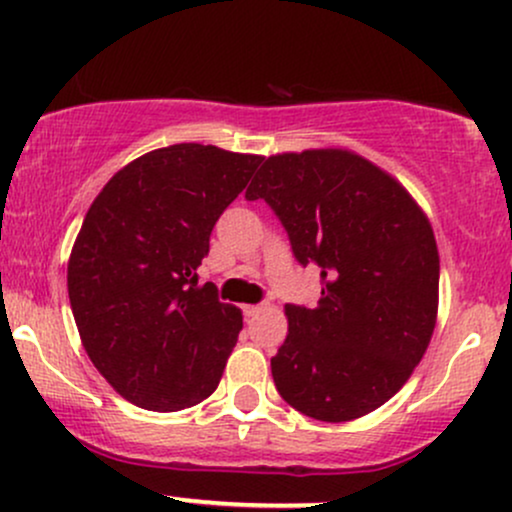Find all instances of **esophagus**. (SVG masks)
Instances as JSON below:
<instances>
[{"mask_svg":"<svg viewBox=\"0 0 512 512\" xmlns=\"http://www.w3.org/2000/svg\"><path fill=\"white\" fill-rule=\"evenodd\" d=\"M264 308H267V305H243V313H245V317H255V315H260Z\"/></svg>","mask_w":512,"mask_h":512,"instance_id":"34e87169","label":"esophagus"}]
</instances>
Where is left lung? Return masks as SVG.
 <instances>
[{
  "label": "left lung",
  "instance_id": "1",
  "mask_svg": "<svg viewBox=\"0 0 512 512\" xmlns=\"http://www.w3.org/2000/svg\"><path fill=\"white\" fill-rule=\"evenodd\" d=\"M320 267L315 308L286 305L272 358L279 395L310 419L342 424L397 395L433 337L440 260L424 209L390 173L346 149L276 154L250 182Z\"/></svg>",
  "mask_w": 512,
  "mask_h": 512
}]
</instances>
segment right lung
I'll list each match as a JSON object with an SVG mask.
<instances>
[{"instance_id": "obj_1", "label": "right lung", "mask_w": 512, "mask_h": 512, "mask_svg": "<svg viewBox=\"0 0 512 512\" xmlns=\"http://www.w3.org/2000/svg\"><path fill=\"white\" fill-rule=\"evenodd\" d=\"M262 156L173 144L117 170L93 199L67 264L81 344L117 395L178 411L219 387L243 330L197 269L223 209Z\"/></svg>"}]
</instances>
